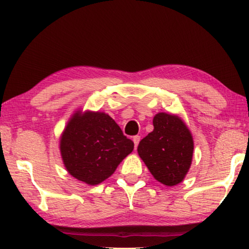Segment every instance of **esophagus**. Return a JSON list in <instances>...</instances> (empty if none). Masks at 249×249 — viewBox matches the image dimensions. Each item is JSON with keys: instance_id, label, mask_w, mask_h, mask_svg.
Segmentation results:
<instances>
[{"instance_id": "34e87169", "label": "esophagus", "mask_w": 249, "mask_h": 249, "mask_svg": "<svg viewBox=\"0 0 249 249\" xmlns=\"http://www.w3.org/2000/svg\"><path fill=\"white\" fill-rule=\"evenodd\" d=\"M132 141H134L135 148H137L139 142H141V136H134V137H132Z\"/></svg>"}]
</instances>
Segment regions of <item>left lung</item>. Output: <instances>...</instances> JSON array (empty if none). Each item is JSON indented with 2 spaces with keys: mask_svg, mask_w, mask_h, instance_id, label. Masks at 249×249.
I'll list each match as a JSON object with an SVG mask.
<instances>
[{
  "mask_svg": "<svg viewBox=\"0 0 249 249\" xmlns=\"http://www.w3.org/2000/svg\"><path fill=\"white\" fill-rule=\"evenodd\" d=\"M153 125L154 130L139 142L138 154L158 181L178 185L192 164L193 136L181 119L164 112L155 115Z\"/></svg>",
  "mask_w": 249,
  "mask_h": 249,
  "instance_id": "1",
  "label": "left lung"
}]
</instances>
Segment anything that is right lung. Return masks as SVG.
Wrapping results in <instances>:
<instances>
[{
	"label": "right lung",
	"mask_w": 249,
	"mask_h": 249,
	"mask_svg": "<svg viewBox=\"0 0 249 249\" xmlns=\"http://www.w3.org/2000/svg\"><path fill=\"white\" fill-rule=\"evenodd\" d=\"M134 149V142L104 112L77 111L60 139L67 171L87 185H98Z\"/></svg>",
	"instance_id": "right-lung-1"
}]
</instances>
